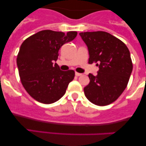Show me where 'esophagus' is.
<instances>
[{
	"instance_id": "1",
	"label": "esophagus",
	"mask_w": 146,
	"mask_h": 146,
	"mask_svg": "<svg viewBox=\"0 0 146 146\" xmlns=\"http://www.w3.org/2000/svg\"><path fill=\"white\" fill-rule=\"evenodd\" d=\"M75 75H76V76H81V75H82V73H78V72H76V73H75Z\"/></svg>"
}]
</instances>
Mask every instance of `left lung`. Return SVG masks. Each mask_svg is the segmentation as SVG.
<instances>
[{"label": "left lung", "mask_w": 146, "mask_h": 146, "mask_svg": "<svg viewBox=\"0 0 146 146\" xmlns=\"http://www.w3.org/2000/svg\"><path fill=\"white\" fill-rule=\"evenodd\" d=\"M80 36L88 46V64L98 63V75L88 74L90 82L84 87V94L98 106L113 103L128 85L132 62L127 46L121 40L105 31L82 32Z\"/></svg>", "instance_id": "8db88e82"}]
</instances>
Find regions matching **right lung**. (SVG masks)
<instances>
[{
  "label": "right lung",
  "instance_id": "right-lung-1",
  "mask_svg": "<svg viewBox=\"0 0 146 146\" xmlns=\"http://www.w3.org/2000/svg\"><path fill=\"white\" fill-rule=\"evenodd\" d=\"M77 31L64 33L43 30L23 42L17 56V66L22 84L36 101L49 104L59 100L66 93L75 71H61L53 61L65 43L77 36Z\"/></svg>",
  "mask_w": 146,
  "mask_h": 146
}]
</instances>
